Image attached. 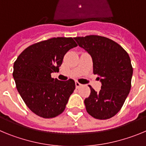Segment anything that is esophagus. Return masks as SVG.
Returning <instances> with one entry per match:
<instances>
[{"label":"esophagus","mask_w":146,"mask_h":146,"mask_svg":"<svg viewBox=\"0 0 146 146\" xmlns=\"http://www.w3.org/2000/svg\"><path fill=\"white\" fill-rule=\"evenodd\" d=\"M75 86H76V88H78L80 87V86H82V85H81L79 82H77V81H76V82H75Z\"/></svg>","instance_id":"esophagus-1"}]
</instances>
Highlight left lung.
I'll list each match as a JSON object with an SVG mask.
<instances>
[{"label": "left lung", "instance_id": "obj_1", "mask_svg": "<svg viewBox=\"0 0 146 146\" xmlns=\"http://www.w3.org/2000/svg\"><path fill=\"white\" fill-rule=\"evenodd\" d=\"M74 39L91 56L94 74L102 83L99 92L89 86L91 94L84 101L86 110L96 119L112 118L129 94L133 74L129 56L118 43L105 37L91 35Z\"/></svg>", "mask_w": 146, "mask_h": 146}]
</instances>
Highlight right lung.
Masks as SVG:
<instances>
[{"label":"right lung","mask_w":146,"mask_h":146,"mask_svg":"<svg viewBox=\"0 0 146 146\" xmlns=\"http://www.w3.org/2000/svg\"><path fill=\"white\" fill-rule=\"evenodd\" d=\"M77 46L72 38H50L27 47L15 62L17 89L28 108L38 116L54 118L65 110L75 82L54 79L51 73L58 72L65 54Z\"/></svg>","instance_id":"right-lung-1"}]
</instances>
